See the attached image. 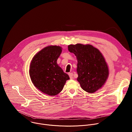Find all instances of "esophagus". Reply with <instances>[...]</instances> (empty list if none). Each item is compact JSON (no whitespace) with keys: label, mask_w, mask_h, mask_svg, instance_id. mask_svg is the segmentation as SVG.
<instances>
[{"label":"esophagus","mask_w":132,"mask_h":132,"mask_svg":"<svg viewBox=\"0 0 132 132\" xmlns=\"http://www.w3.org/2000/svg\"><path fill=\"white\" fill-rule=\"evenodd\" d=\"M68 75H69L70 79H72L73 78V73H68Z\"/></svg>","instance_id":"34e87169"}]
</instances>
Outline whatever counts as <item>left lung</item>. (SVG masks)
I'll return each mask as SVG.
<instances>
[{
  "instance_id": "8db88e82",
  "label": "left lung",
  "mask_w": 132,
  "mask_h": 132,
  "mask_svg": "<svg viewBox=\"0 0 132 132\" xmlns=\"http://www.w3.org/2000/svg\"><path fill=\"white\" fill-rule=\"evenodd\" d=\"M68 51L76 56L77 80L82 89L93 93L104 84L109 69L103 55L91 45L77 44L68 46Z\"/></svg>"
}]
</instances>
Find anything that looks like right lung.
I'll return each mask as SVG.
<instances>
[{"label": "right lung", "instance_id": "1", "mask_svg": "<svg viewBox=\"0 0 132 132\" xmlns=\"http://www.w3.org/2000/svg\"><path fill=\"white\" fill-rule=\"evenodd\" d=\"M61 52L60 46L46 47L34 56L30 64L32 82L36 88L50 96L57 95L69 79L56 62Z\"/></svg>", "mask_w": 132, "mask_h": 132}]
</instances>
